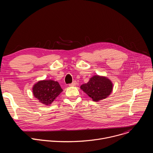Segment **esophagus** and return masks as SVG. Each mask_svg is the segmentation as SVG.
I'll use <instances>...</instances> for the list:
<instances>
[{"instance_id": "34e87169", "label": "esophagus", "mask_w": 153, "mask_h": 153, "mask_svg": "<svg viewBox=\"0 0 153 153\" xmlns=\"http://www.w3.org/2000/svg\"><path fill=\"white\" fill-rule=\"evenodd\" d=\"M77 85V82L76 81H73L71 83L69 84V86H76Z\"/></svg>"}]
</instances>
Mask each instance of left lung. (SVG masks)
<instances>
[{
	"mask_svg": "<svg viewBox=\"0 0 153 153\" xmlns=\"http://www.w3.org/2000/svg\"><path fill=\"white\" fill-rule=\"evenodd\" d=\"M80 88L93 101L99 102L111 94L113 90V83L106 77L96 75L92 77L88 83L82 85Z\"/></svg>",
	"mask_w": 153,
	"mask_h": 153,
	"instance_id": "8db88e82",
	"label": "left lung"
}]
</instances>
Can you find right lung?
Returning a JSON list of instances; mask_svg holds the SVG:
<instances>
[{"label":"right lung","mask_w":153,"mask_h":153,"mask_svg":"<svg viewBox=\"0 0 153 153\" xmlns=\"http://www.w3.org/2000/svg\"><path fill=\"white\" fill-rule=\"evenodd\" d=\"M62 91L59 83L52 80L39 81L33 88L34 96L46 105H50Z\"/></svg>","instance_id":"add662e5"}]
</instances>
